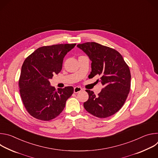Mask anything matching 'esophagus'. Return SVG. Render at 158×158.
Returning a JSON list of instances; mask_svg holds the SVG:
<instances>
[{
	"label": "esophagus",
	"mask_w": 158,
	"mask_h": 158,
	"mask_svg": "<svg viewBox=\"0 0 158 158\" xmlns=\"http://www.w3.org/2000/svg\"><path fill=\"white\" fill-rule=\"evenodd\" d=\"M82 90V89L81 87H79V86L75 87L74 88V93H77L81 91Z\"/></svg>",
	"instance_id": "1"
}]
</instances>
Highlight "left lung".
<instances>
[{"instance_id":"obj_1","label":"left lung","mask_w":158,"mask_h":158,"mask_svg":"<svg viewBox=\"0 0 158 158\" xmlns=\"http://www.w3.org/2000/svg\"><path fill=\"white\" fill-rule=\"evenodd\" d=\"M91 60L93 78L101 76L99 81L104 88L96 96L85 90L88 100L84 103L85 109L93 116L105 118L114 114L124 104L131 87V73L123 56L115 49L91 42L78 44Z\"/></svg>"}]
</instances>
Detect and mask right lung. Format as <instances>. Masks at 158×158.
Returning <instances> with one entry per match:
<instances>
[{"instance_id": "1", "label": "right lung", "mask_w": 158, "mask_h": 158, "mask_svg": "<svg viewBox=\"0 0 158 158\" xmlns=\"http://www.w3.org/2000/svg\"><path fill=\"white\" fill-rule=\"evenodd\" d=\"M76 46L57 44L37 49L24 60L19 81L20 94L29 113L42 121L59 116L74 92L72 86L61 89L49 81L62 69L65 56Z\"/></svg>"}]
</instances>
